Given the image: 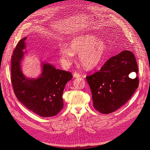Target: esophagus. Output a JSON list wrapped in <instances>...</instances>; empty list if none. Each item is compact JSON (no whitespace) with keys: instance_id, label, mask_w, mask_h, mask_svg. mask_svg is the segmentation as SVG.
I'll return each instance as SVG.
<instances>
[{"instance_id":"obj_1","label":"esophagus","mask_w":150,"mask_h":150,"mask_svg":"<svg viewBox=\"0 0 150 150\" xmlns=\"http://www.w3.org/2000/svg\"><path fill=\"white\" fill-rule=\"evenodd\" d=\"M73 76H74V78H80V77H81V74H79L78 72H75L73 74Z\"/></svg>"}]
</instances>
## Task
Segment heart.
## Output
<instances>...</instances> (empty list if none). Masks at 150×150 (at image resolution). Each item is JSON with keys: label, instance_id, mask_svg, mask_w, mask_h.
<instances>
[{"label": "heart", "instance_id": "1", "mask_svg": "<svg viewBox=\"0 0 150 150\" xmlns=\"http://www.w3.org/2000/svg\"><path fill=\"white\" fill-rule=\"evenodd\" d=\"M106 46L103 40L91 34L82 35L72 39L67 47L60 46L58 55L62 64L69 67L74 60V54L79 53V59L89 69L97 67L105 56Z\"/></svg>", "mask_w": 150, "mask_h": 150}]
</instances>
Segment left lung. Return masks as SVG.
I'll return each mask as SVG.
<instances>
[{
	"instance_id": "left-lung-1",
	"label": "left lung",
	"mask_w": 150,
	"mask_h": 150,
	"mask_svg": "<svg viewBox=\"0 0 150 150\" xmlns=\"http://www.w3.org/2000/svg\"><path fill=\"white\" fill-rule=\"evenodd\" d=\"M138 68L134 54L123 51L106 61L100 70L86 76L92 93L94 108L103 114L116 111L132 96L139 85Z\"/></svg>"
}]
</instances>
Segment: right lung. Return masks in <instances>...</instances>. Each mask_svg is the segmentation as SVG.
<instances>
[{
  "label": "right lung",
  "instance_id": "add662e5",
  "mask_svg": "<svg viewBox=\"0 0 150 150\" xmlns=\"http://www.w3.org/2000/svg\"><path fill=\"white\" fill-rule=\"evenodd\" d=\"M22 39L13 50L11 61V82L17 98L35 114L42 117L56 116L63 108L62 98L66 83L72 78L71 72L57 69L49 63H42V71L38 78H27L21 63L25 48Z\"/></svg>",
  "mask_w": 150,
  "mask_h": 150
}]
</instances>
